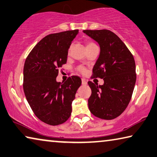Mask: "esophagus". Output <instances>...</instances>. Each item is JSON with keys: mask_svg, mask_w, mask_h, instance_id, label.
Masks as SVG:
<instances>
[{"mask_svg": "<svg viewBox=\"0 0 157 157\" xmlns=\"http://www.w3.org/2000/svg\"><path fill=\"white\" fill-rule=\"evenodd\" d=\"M82 85H86V84H87V82H86L85 79L82 78Z\"/></svg>", "mask_w": 157, "mask_h": 157, "instance_id": "34e87169", "label": "esophagus"}]
</instances>
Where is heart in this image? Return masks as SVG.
<instances>
[{
	"mask_svg": "<svg viewBox=\"0 0 157 157\" xmlns=\"http://www.w3.org/2000/svg\"><path fill=\"white\" fill-rule=\"evenodd\" d=\"M94 43H87V44H86V47H90V46H92V45H94ZM78 71L80 72V73H84V72L86 71V70H85V68H84V67H82V66H79V67H78Z\"/></svg>",
	"mask_w": 157,
	"mask_h": 157,
	"instance_id": "1",
	"label": "heart"
}]
</instances>
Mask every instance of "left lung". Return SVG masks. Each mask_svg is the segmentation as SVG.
Wrapping results in <instances>:
<instances>
[{
	"label": "left lung",
	"instance_id": "8db88e82",
	"mask_svg": "<svg viewBox=\"0 0 157 157\" xmlns=\"http://www.w3.org/2000/svg\"><path fill=\"white\" fill-rule=\"evenodd\" d=\"M100 46L91 78L103 79V85L88 82L91 95L89 109L97 117L113 119L125 110L136 81L135 60L121 40L109 30H84Z\"/></svg>",
	"mask_w": 157,
	"mask_h": 157
}]
</instances>
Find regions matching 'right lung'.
I'll return each instance as SVG.
<instances>
[{
	"mask_svg": "<svg viewBox=\"0 0 157 157\" xmlns=\"http://www.w3.org/2000/svg\"><path fill=\"white\" fill-rule=\"evenodd\" d=\"M78 30L48 35L33 47L25 61L23 88L30 107L40 120L52 126L68 120L72 102L82 84L78 76L58 82L59 68L67 61L68 49Z\"/></svg>",
	"mask_w": 157,
	"mask_h": 157,
	"instance_id": "obj_1",
	"label": "right lung"
}]
</instances>
